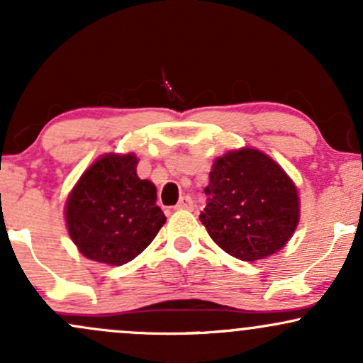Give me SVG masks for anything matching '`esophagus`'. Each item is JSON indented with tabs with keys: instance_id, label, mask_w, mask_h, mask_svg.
<instances>
[{
	"instance_id": "esophagus-1",
	"label": "esophagus",
	"mask_w": 363,
	"mask_h": 363,
	"mask_svg": "<svg viewBox=\"0 0 363 363\" xmlns=\"http://www.w3.org/2000/svg\"><path fill=\"white\" fill-rule=\"evenodd\" d=\"M193 208H194V201L191 196H182L176 205V210H193Z\"/></svg>"
}]
</instances>
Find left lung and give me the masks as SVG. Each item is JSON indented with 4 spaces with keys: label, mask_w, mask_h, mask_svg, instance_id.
I'll return each instance as SVG.
<instances>
[{
    "label": "left lung",
    "mask_w": 363,
    "mask_h": 363,
    "mask_svg": "<svg viewBox=\"0 0 363 363\" xmlns=\"http://www.w3.org/2000/svg\"><path fill=\"white\" fill-rule=\"evenodd\" d=\"M199 220L225 252L242 261L272 256L301 216L297 187L272 157L240 148L215 160Z\"/></svg>",
    "instance_id": "8db88e82"
}]
</instances>
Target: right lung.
I'll return each instance as SVG.
<instances>
[{"label": "right lung", "instance_id": "obj_1", "mask_svg": "<svg viewBox=\"0 0 363 363\" xmlns=\"http://www.w3.org/2000/svg\"><path fill=\"white\" fill-rule=\"evenodd\" d=\"M135 153H107L95 160L66 201V227L80 252L91 261L121 266L155 239L165 215L157 187L136 174Z\"/></svg>", "mask_w": 363, "mask_h": 363}]
</instances>
